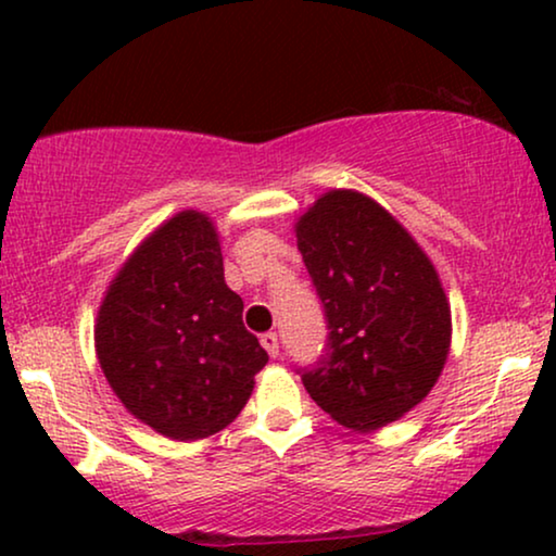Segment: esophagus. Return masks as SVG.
Segmentation results:
<instances>
[{"label": "esophagus", "mask_w": 556, "mask_h": 556, "mask_svg": "<svg viewBox=\"0 0 556 556\" xmlns=\"http://www.w3.org/2000/svg\"><path fill=\"white\" fill-rule=\"evenodd\" d=\"M261 344H263L265 352H268V354L273 356V359H276V356H278V333H276V331L263 333V337H261Z\"/></svg>", "instance_id": "1"}]
</instances>
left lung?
<instances>
[{
  "mask_svg": "<svg viewBox=\"0 0 556 556\" xmlns=\"http://www.w3.org/2000/svg\"><path fill=\"white\" fill-rule=\"evenodd\" d=\"M293 232L331 329L329 359L303 387L354 432L400 420L428 397L451 354V301L435 265L356 189L324 192Z\"/></svg>",
  "mask_w": 556,
  "mask_h": 556,
  "instance_id": "1",
  "label": "left lung"
}]
</instances>
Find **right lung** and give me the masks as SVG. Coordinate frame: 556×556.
I'll list each match as a JSON object with an SVG mask.
<instances>
[{"label": "right lung", "mask_w": 556, "mask_h": 556, "mask_svg": "<svg viewBox=\"0 0 556 556\" xmlns=\"http://www.w3.org/2000/svg\"><path fill=\"white\" fill-rule=\"evenodd\" d=\"M93 341L121 405L179 443L225 430L268 362L225 283L217 225L200 210L164 219L126 257L98 306Z\"/></svg>", "instance_id": "add662e5"}]
</instances>
